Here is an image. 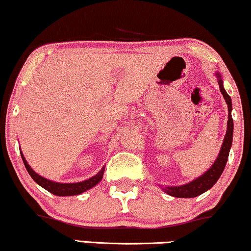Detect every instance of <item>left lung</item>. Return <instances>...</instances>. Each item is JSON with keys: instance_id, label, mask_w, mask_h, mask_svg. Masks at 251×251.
<instances>
[{"instance_id": "left-lung-1", "label": "left lung", "mask_w": 251, "mask_h": 251, "mask_svg": "<svg viewBox=\"0 0 251 251\" xmlns=\"http://www.w3.org/2000/svg\"><path fill=\"white\" fill-rule=\"evenodd\" d=\"M215 76H217V80L219 83V88H220L221 94L226 100L227 106H228V122H227V131L226 135H225L223 146H221L220 151H219L218 157L215 158L214 163L212 164L210 169H208L206 173L202 174L201 176L197 177L191 182L183 184V185H175V186H161V189L163 190L167 195L176 197V198H195V197L201 195L210 190L212 186L214 185L215 183L218 182V179L220 178L221 174L226 167L228 155H229V151L231 147V142H233V118H231V110H233V106H231V100L230 96L226 93L224 88V82L223 78H221V75L219 72H215Z\"/></svg>"}]
</instances>
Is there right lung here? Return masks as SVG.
<instances>
[{"label": "right lung", "mask_w": 251, "mask_h": 251, "mask_svg": "<svg viewBox=\"0 0 251 251\" xmlns=\"http://www.w3.org/2000/svg\"><path fill=\"white\" fill-rule=\"evenodd\" d=\"M21 151V156L22 160H23L24 166L26 168L27 173L30 174V176L32 177V179L36 182L37 184H39L41 188H44L47 191L53 193L55 196H60V197H66V196H76V195H81L88 190H90L94 186H96L98 183L100 182L103 178V174L104 170H105V167H103L96 175L90 177L89 179L82 180V182H77V183H59V182H54V180H50L45 178V177L40 176L39 174H37L32 168L28 166L27 161L25 160L23 153Z\"/></svg>", "instance_id": "1"}]
</instances>
